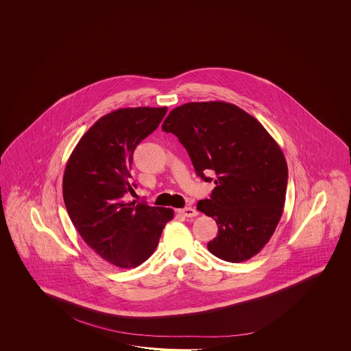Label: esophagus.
<instances>
[{
    "instance_id": "34e87169",
    "label": "esophagus",
    "mask_w": 351,
    "mask_h": 351,
    "mask_svg": "<svg viewBox=\"0 0 351 351\" xmlns=\"http://www.w3.org/2000/svg\"><path fill=\"white\" fill-rule=\"evenodd\" d=\"M179 215L184 217H195L198 215V212L192 207H186V208L178 209Z\"/></svg>"
}]
</instances>
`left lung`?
<instances>
[{"instance_id":"1","label":"left lung","mask_w":351,"mask_h":351,"mask_svg":"<svg viewBox=\"0 0 351 351\" xmlns=\"http://www.w3.org/2000/svg\"><path fill=\"white\" fill-rule=\"evenodd\" d=\"M204 182L216 174L210 199L197 209L212 217L218 236L209 252L228 262L258 254L276 230L284 212L287 163L276 141L258 120L226 101L186 103L165 118Z\"/></svg>"}]
</instances>
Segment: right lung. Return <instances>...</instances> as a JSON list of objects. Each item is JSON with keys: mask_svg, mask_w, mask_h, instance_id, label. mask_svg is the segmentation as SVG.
Here are the masks:
<instances>
[{"mask_svg": "<svg viewBox=\"0 0 351 351\" xmlns=\"http://www.w3.org/2000/svg\"><path fill=\"white\" fill-rule=\"evenodd\" d=\"M163 108H124L101 117L76 144L62 178L69 217L103 260L134 269L157 248L172 208L127 202L133 153L165 118Z\"/></svg>", "mask_w": 351, "mask_h": 351, "instance_id": "add662e5", "label": "right lung"}]
</instances>
